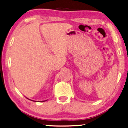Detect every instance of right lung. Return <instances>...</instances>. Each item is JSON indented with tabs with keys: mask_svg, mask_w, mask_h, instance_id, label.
<instances>
[{
	"mask_svg": "<svg viewBox=\"0 0 128 128\" xmlns=\"http://www.w3.org/2000/svg\"><path fill=\"white\" fill-rule=\"evenodd\" d=\"M45 101H46V100H45ZM43 102H44V101H43Z\"/></svg>",
	"mask_w": 128,
	"mask_h": 128,
	"instance_id": "add662e5",
	"label": "right lung"
}]
</instances>
